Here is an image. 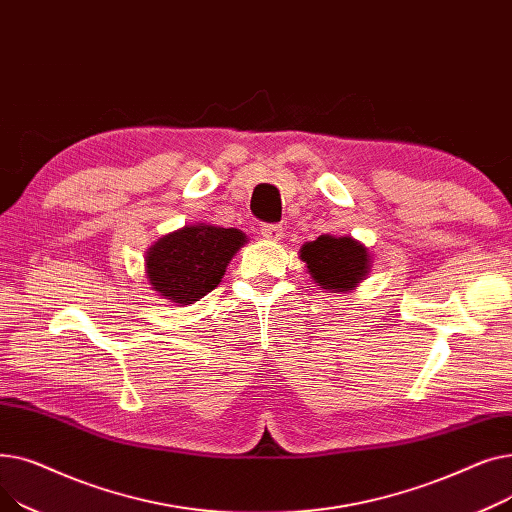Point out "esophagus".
I'll use <instances>...</instances> for the list:
<instances>
[{
    "label": "esophagus",
    "instance_id": "1",
    "mask_svg": "<svg viewBox=\"0 0 512 512\" xmlns=\"http://www.w3.org/2000/svg\"><path fill=\"white\" fill-rule=\"evenodd\" d=\"M261 236L267 240H280L284 236V230L280 224H263L261 226Z\"/></svg>",
    "mask_w": 512,
    "mask_h": 512
}]
</instances>
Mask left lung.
Instances as JSON below:
<instances>
[{
    "label": "left lung",
    "instance_id": "1",
    "mask_svg": "<svg viewBox=\"0 0 512 512\" xmlns=\"http://www.w3.org/2000/svg\"><path fill=\"white\" fill-rule=\"evenodd\" d=\"M301 259L317 286L330 292L353 290L369 272L367 249L351 236L321 234L317 240L305 242Z\"/></svg>",
    "mask_w": 512,
    "mask_h": 512
}]
</instances>
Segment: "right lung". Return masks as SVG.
Listing matches in <instances>:
<instances>
[{"label":"right lung","instance_id":"right-lung-1","mask_svg":"<svg viewBox=\"0 0 512 512\" xmlns=\"http://www.w3.org/2000/svg\"><path fill=\"white\" fill-rule=\"evenodd\" d=\"M245 242V232L236 228L184 226L147 251V280L161 299L191 305L222 282L230 259Z\"/></svg>","mask_w":512,"mask_h":512}]
</instances>
